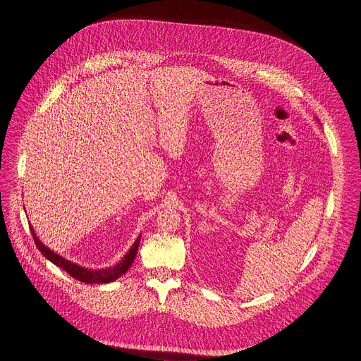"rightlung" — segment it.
Instances as JSON below:
<instances>
[{"instance_id":"1","label":"right lung","mask_w":361,"mask_h":361,"mask_svg":"<svg viewBox=\"0 0 361 361\" xmlns=\"http://www.w3.org/2000/svg\"><path fill=\"white\" fill-rule=\"evenodd\" d=\"M30 231L33 234L35 243H36V246L39 247V250L42 253V256H45L48 260H51L58 267L63 269L71 277L81 281V282H85V283H105V282H111V281L119 279L121 276H123L130 269L131 263L134 262L137 250H138V243H140V238H138V240L134 242V245L131 246L128 253L124 256V259L121 260L118 266H115L114 269H106V270H98L97 271V270H87V269L80 267L78 264H73V263L68 262L66 259H63L62 256L54 253L52 250H49L47 246H44L41 243L39 238L36 237V234H35L32 227H30Z\"/></svg>"}]
</instances>
